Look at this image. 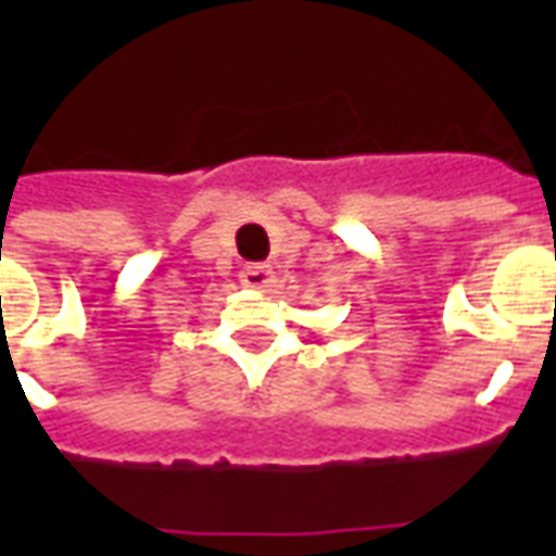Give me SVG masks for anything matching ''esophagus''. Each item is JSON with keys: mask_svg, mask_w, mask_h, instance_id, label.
<instances>
[{"mask_svg": "<svg viewBox=\"0 0 556 556\" xmlns=\"http://www.w3.org/2000/svg\"><path fill=\"white\" fill-rule=\"evenodd\" d=\"M239 282H242L244 288H253V291H268L274 282H277V277H274V270H270V265H244L242 274H239Z\"/></svg>", "mask_w": 556, "mask_h": 556, "instance_id": "obj_1", "label": "esophagus"}]
</instances>
